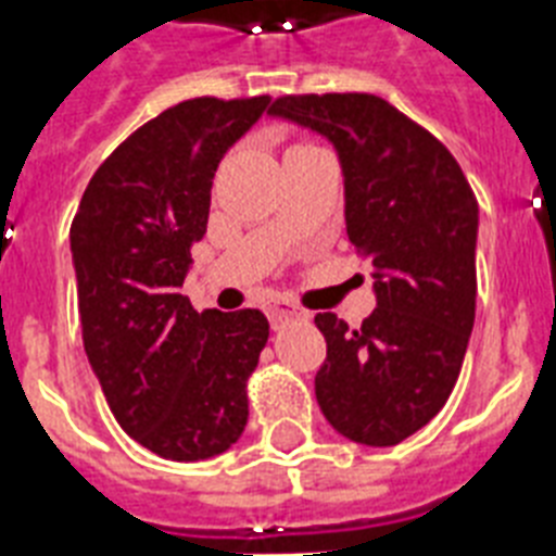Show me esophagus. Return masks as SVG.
I'll use <instances>...</instances> for the list:
<instances>
[{
	"instance_id": "34e87169",
	"label": "esophagus",
	"mask_w": 556,
	"mask_h": 556,
	"mask_svg": "<svg viewBox=\"0 0 556 556\" xmlns=\"http://www.w3.org/2000/svg\"><path fill=\"white\" fill-rule=\"evenodd\" d=\"M302 317H305V311L296 308V305L288 300H274L268 305V319L274 328H282V325L291 323V319H302Z\"/></svg>"
}]
</instances>
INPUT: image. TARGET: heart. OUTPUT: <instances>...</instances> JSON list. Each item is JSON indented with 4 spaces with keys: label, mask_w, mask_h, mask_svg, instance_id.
Returning a JSON list of instances; mask_svg holds the SVG:
<instances>
[{
    "label": "heart",
    "mask_w": 556,
    "mask_h": 556,
    "mask_svg": "<svg viewBox=\"0 0 556 556\" xmlns=\"http://www.w3.org/2000/svg\"><path fill=\"white\" fill-rule=\"evenodd\" d=\"M311 146V142H300V146H293V148H308ZM293 148H291V151H293Z\"/></svg>",
    "instance_id": "1"
}]
</instances>
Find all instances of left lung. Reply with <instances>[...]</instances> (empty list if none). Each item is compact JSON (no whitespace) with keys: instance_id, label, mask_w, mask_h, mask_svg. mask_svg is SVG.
<instances>
[{"instance_id":"1","label":"left lung","mask_w":556,"mask_h":556,"mask_svg":"<svg viewBox=\"0 0 556 556\" xmlns=\"http://www.w3.org/2000/svg\"><path fill=\"white\" fill-rule=\"evenodd\" d=\"M268 114L331 139L349 239L374 265L371 317L359 328L314 319L328 342L317 403L342 437L396 445L440 414L466 359L477 197L448 148L374 93L279 97Z\"/></svg>"}]
</instances>
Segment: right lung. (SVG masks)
I'll use <instances>...</instances> for the list:
<instances>
[{"label":"right lung","instance_id":"1","mask_svg":"<svg viewBox=\"0 0 556 556\" xmlns=\"http://www.w3.org/2000/svg\"><path fill=\"white\" fill-rule=\"evenodd\" d=\"M270 97H197L130 134L90 176L71 225L90 368L116 422L176 463L223 454L248 422L263 311H193L182 296L225 151Z\"/></svg>","mask_w":556,"mask_h":556}]
</instances>
